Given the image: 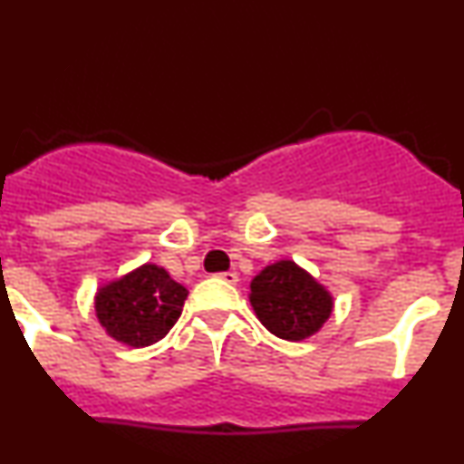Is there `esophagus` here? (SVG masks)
I'll use <instances>...</instances> for the list:
<instances>
[{
    "label": "esophagus",
    "mask_w": 464,
    "mask_h": 464,
    "mask_svg": "<svg viewBox=\"0 0 464 464\" xmlns=\"http://www.w3.org/2000/svg\"><path fill=\"white\" fill-rule=\"evenodd\" d=\"M218 277L224 282V285H237V273H236V271L218 273Z\"/></svg>",
    "instance_id": "esophagus-1"
}]
</instances>
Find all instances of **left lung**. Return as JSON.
<instances>
[{"instance_id":"8db88e82","label":"left lung","mask_w":464,"mask_h":464,"mask_svg":"<svg viewBox=\"0 0 464 464\" xmlns=\"http://www.w3.org/2000/svg\"><path fill=\"white\" fill-rule=\"evenodd\" d=\"M248 302L257 320L273 335L289 343L318 334L334 311L329 289L294 260H277L257 273Z\"/></svg>"}]
</instances>
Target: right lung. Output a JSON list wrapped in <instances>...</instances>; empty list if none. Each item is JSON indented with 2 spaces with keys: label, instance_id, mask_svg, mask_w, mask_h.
I'll list each match as a JSON object with an SVG mask.
<instances>
[{
  "label": "right lung",
  "instance_id": "right-lung-1",
  "mask_svg": "<svg viewBox=\"0 0 464 464\" xmlns=\"http://www.w3.org/2000/svg\"><path fill=\"white\" fill-rule=\"evenodd\" d=\"M187 295L164 266L146 262L97 289L95 315L117 343L142 349L173 329Z\"/></svg>",
  "mask_w": 464,
  "mask_h": 464
}]
</instances>
